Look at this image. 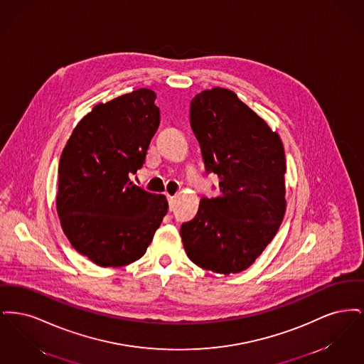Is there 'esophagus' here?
<instances>
[{
    "label": "esophagus",
    "instance_id": "34e87169",
    "mask_svg": "<svg viewBox=\"0 0 364 364\" xmlns=\"http://www.w3.org/2000/svg\"><path fill=\"white\" fill-rule=\"evenodd\" d=\"M166 198H168V202H169V208H171V210H172V208H173L174 205V196H171V195H168Z\"/></svg>",
    "mask_w": 364,
    "mask_h": 364
}]
</instances>
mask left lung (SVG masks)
<instances>
[{"instance_id":"left-lung-1","label":"left lung","mask_w":364,"mask_h":364,"mask_svg":"<svg viewBox=\"0 0 364 364\" xmlns=\"http://www.w3.org/2000/svg\"><path fill=\"white\" fill-rule=\"evenodd\" d=\"M190 122L206 172L220 178V195L202 198L195 218L180 228L186 252L202 269L240 273L284 220L282 141L233 91L221 87L192 98Z\"/></svg>"}]
</instances>
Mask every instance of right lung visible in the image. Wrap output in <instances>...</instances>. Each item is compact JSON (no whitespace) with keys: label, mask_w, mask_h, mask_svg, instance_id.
I'll return each instance as SVG.
<instances>
[{"label":"right lung","mask_w":364,"mask_h":364,"mask_svg":"<svg viewBox=\"0 0 364 364\" xmlns=\"http://www.w3.org/2000/svg\"><path fill=\"white\" fill-rule=\"evenodd\" d=\"M149 88L100 104L73 129L58 165L57 213L72 247L102 267L141 258L168 213L164 195L131 181L159 127Z\"/></svg>","instance_id":"obj_1"}]
</instances>
